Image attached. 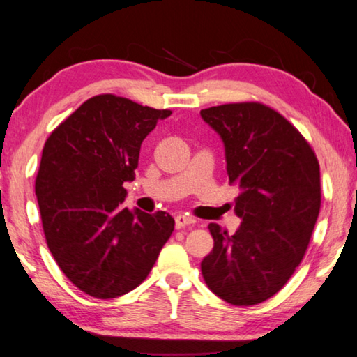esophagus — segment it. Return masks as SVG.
<instances>
[{
    "label": "esophagus",
    "mask_w": 357,
    "mask_h": 357,
    "mask_svg": "<svg viewBox=\"0 0 357 357\" xmlns=\"http://www.w3.org/2000/svg\"><path fill=\"white\" fill-rule=\"evenodd\" d=\"M193 222H195V220H193L192 217H189V215H184V214H179V215H176V219H174V223H176V228H178V229L184 228V227H187V225H192Z\"/></svg>",
    "instance_id": "esophagus-1"
}]
</instances>
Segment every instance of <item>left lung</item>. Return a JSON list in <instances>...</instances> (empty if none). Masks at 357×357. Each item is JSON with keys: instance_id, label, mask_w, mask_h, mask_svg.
I'll list each match as a JSON object with an SVG mask.
<instances>
[{"instance_id": "1", "label": "left lung", "mask_w": 357, "mask_h": 357, "mask_svg": "<svg viewBox=\"0 0 357 357\" xmlns=\"http://www.w3.org/2000/svg\"><path fill=\"white\" fill-rule=\"evenodd\" d=\"M200 114L225 146L243 219L234 234L209 223L214 247L202 261L203 279L228 304L255 305L280 291L305 255L321 206L318 159L289 121L259 102Z\"/></svg>"}]
</instances>
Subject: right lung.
Segmentation results:
<instances>
[{"mask_svg":"<svg viewBox=\"0 0 357 357\" xmlns=\"http://www.w3.org/2000/svg\"><path fill=\"white\" fill-rule=\"evenodd\" d=\"M172 114L113 94L88 99L47 138L36 178L42 228L66 277L112 299L146 279L174 220L123 206L144 138Z\"/></svg>","mask_w":357,"mask_h":357,"instance_id":"add662e5","label":"right lung"}]
</instances>
